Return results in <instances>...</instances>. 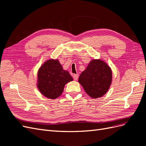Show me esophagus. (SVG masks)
<instances>
[{"mask_svg":"<svg viewBox=\"0 0 146 146\" xmlns=\"http://www.w3.org/2000/svg\"><path fill=\"white\" fill-rule=\"evenodd\" d=\"M73 78L75 80H77L78 78V74H74L73 75Z\"/></svg>","mask_w":146,"mask_h":146,"instance_id":"1","label":"esophagus"}]
</instances>
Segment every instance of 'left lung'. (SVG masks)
I'll return each mask as SVG.
<instances>
[{
    "mask_svg": "<svg viewBox=\"0 0 146 146\" xmlns=\"http://www.w3.org/2000/svg\"><path fill=\"white\" fill-rule=\"evenodd\" d=\"M78 82L92 99L104 96L112 82V70L105 61L92 59L78 78Z\"/></svg>",
    "mask_w": 146,
    "mask_h": 146,
    "instance_id": "8db88e82",
    "label": "left lung"
}]
</instances>
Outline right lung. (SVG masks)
Instances as JSON below:
<instances>
[{"instance_id":"1","label":"right lung","mask_w":146,"mask_h":146,"mask_svg":"<svg viewBox=\"0 0 146 146\" xmlns=\"http://www.w3.org/2000/svg\"><path fill=\"white\" fill-rule=\"evenodd\" d=\"M72 80V76L63 69L58 60H48L38 69L37 87L48 99L58 98L63 93L66 84Z\"/></svg>"}]
</instances>
